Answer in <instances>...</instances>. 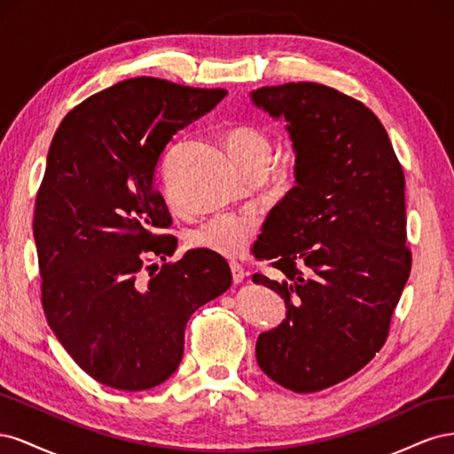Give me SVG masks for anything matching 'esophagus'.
<instances>
[{"instance_id": "esophagus-1", "label": "esophagus", "mask_w": 454, "mask_h": 454, "mask_svg": "<svg viewBox=\"0 0 454 454\" xmlns=\"http://www.w3.org/2000/svg\"><path fill=\"white\" fill-rule=\"evenodd\" d=\"M231 274H232V282L235 284H240L246 277L242 265H239V263H231Z\"/></svg>"}]
</instances>
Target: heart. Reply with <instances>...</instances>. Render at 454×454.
I'll use <instances>...</instances> for the list:
<instances>
[{
    "label": "heart",
    "mask_w": 454,
    "mask_h": 454,
    "mask_svg": "<svg viewBox=\"0 0 454 454\" xmlns=\"http://www.w3.org/2000/svg\"><path fill=\"white\" fill-rule=\"evenodd\" d=\"M227 145L246 174L267 168L272 147L261 130L246 125L231 129ZM257 225L259 219L254 214H222L191 231L189 244L223 257H239L248 250Z\"/></svg>",
    "instance_id": "b5f03b06"
}]
</instances>
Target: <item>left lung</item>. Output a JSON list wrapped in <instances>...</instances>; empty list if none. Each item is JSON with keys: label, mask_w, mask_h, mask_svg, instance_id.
Here are the masks:
<instances>
[{"label": "left lung", "mask_w": 454, "mask_h": 454, "mask_svg": "<svg viewBox=\"0 0 454 454\" xmlns=\"http://www.w3.org/2000/svg\"><path fill=\"white\" fill-rule=\"evenodd\" d=\"M250 100L286 121L295 153V187L254 244L284 278L252 280L286 303L280 325L257 337L255 358L280 387L318 392L358 373L387 340L411 272L405 177L380 121L347 94L286 83Z\"/></svg>", "instance_id": "left-lung-1"}]
</instances>
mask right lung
I'll list each match as a JSON object with an SVG mask.
<instances>
[{"label":"right lung","mask_w":454,"mask_h":454,"mask_svg":"<svg viewBox=\"0 0 454 454\" xmlns=\"http://www.w3.org/2000/svg\"><path fill=\"white\" fill-rule=\"evenodd\" d=\"M223 89H193L134 77L92 94L54 134L35 199L34 239L47 322L74 362L109 388L159 387L184 356L187 320L231 286L227 261L191 250L167 261L177 240L155 191L172 136L223 100ZM159 269V267H157Z\"/></svg>","instance_id":"right-lung-1"}]
</instances>
